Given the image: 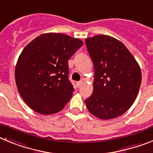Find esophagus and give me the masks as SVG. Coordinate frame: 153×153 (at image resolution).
I'll use <instances>...</instances> for the list:
<instances>
[{"mask_svg": "<svg viewBox=\"0 0 153 153\" xmlns=\"http://www.w3.org/2000/svg\"><path fill=\"white\" fill-rule=\"evenodd\" d=\"M82 84H83V82H82V81H79V82H76V86H77L78 88L81 87Z\"/></svg>", "mask_w": 153, "mask_h": 153, "instance_id": "esophagus-1", "label": "esophagus"}]
</instances>
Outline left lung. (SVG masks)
<instances>
[{
	"mask_svg": "<svg viewBox=\"0 0 153 153\" xmlns=\"http://www.w3.org/2000/svg\"><path fill=\"white\" fill-rule=\"evenodd\" d=\"M85 41L94 66L93 92L85 100L87 109L100 120L120 117L137 97L142 81L140 65L113 36L99 34Z\"/></svg>",
	"mask_w": 153,
	"mask_h": 153,
	"instance_id": "8db88e82",
	"label": "left lung"
}]
</instances>
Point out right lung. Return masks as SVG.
<instances>
[{"instance_id": "obj_1", "label": "right lung", "mask_w": 153, "mask_h": 153, "mask_svg": "<svg viewBox=\"0 0 153 153\" xmlns=\"http://www.w3.org/2000/svg\"><path fill=\"white\" fill-rule=\"evenodd\" d=\"M83 44L60 33H43L25 47L15 67L20 95L30 108L43 115L64 108L74 93L68 60Z\"/></svg>"}]
</instances>
